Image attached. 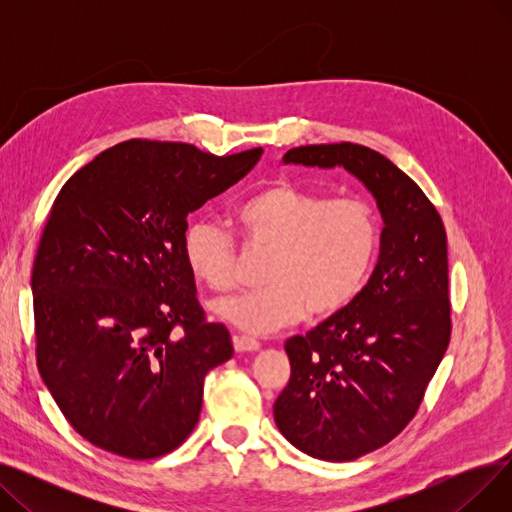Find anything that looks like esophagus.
Segmentation results:
<instances>
[{"label": "esophagus", "mask_w": 512, "mask_h": 512, "mask_svg": "<svg viewBox=\"0 0 512 512\" xmlns=\"http://www.w3.org/2000/svg\"><path fill=\"white\" fill-rule=\"evenodd\" d=\"M234 348L236 353H255L261 348L259 340L249 338V336H234Z\"/></svg>", "instance_id": "obj_1"}]
</instances>
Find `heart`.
Returning a JSON list of instances; mask_svg holds the SVG:
<instances>
[{"label":"heart","mask_w":512,"mask_h":512,"mask_svg":"<svg viewBox=\"0 0 512 512\" xmlns=\"http://www.w3.org/2000/svg\"><path fill=\"white\" fill-rule=\"evenodd\" d=\"M232 220L251 249L270 251L263 288L215 303V313L249 334H272L311 317H330L363 290L380 247V220L361 199H332L288 180L242 201ZM191 274L215 292L238 280L234 238L197 220L182 234Z\"/></svg>","instance_id":"1"}]
</instances>
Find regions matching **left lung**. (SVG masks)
Listing matches in <instances>:
<instances>
[{
  "label": "left lung",
  "mask_w": 512,
  "mask_h": 512,
  "mask_svg": "<svg viewBox=\"0 0 512 512\" xmlns=\"http://www.w3.org/2000/svg\"><path fill=\"white\" fill-rule=\"evenodd\" d=\"M282 161L351 172L384 220L378 265L357 299L286 340L290 382L274 402L292 446L321 461H353L407 427L446 353V230L421 188L369 147L305 145Z\"/></svg>",
  "instance_id": "obj_1"
}]
</instances>
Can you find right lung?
Listing matches in <instances>:
<instances>
[{"instance_id": "right-lung-1", "label": "right lung", "mask_w": 512, "mask_h": 512, "mask_svg": "<svg viewBox=\"0 0 512 512\" xmlns=\"http://www.w3.org/2000/svg\"><path fill=\"white\" fill-rule=\"evenodd\" d=\"M261 153L132 139L99 153L53 201L31 278L37 367L91 444L145 461L195 429L205 375L234 348L226 326L205 319L182 234L188 213Z\"/></svg>"}]
</instances>
